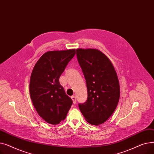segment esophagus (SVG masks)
Returning <instances> with one entry per match:
<instances>
[{"instance_id": "1", "label": "esophagus", "mask_w": 154, "mask_h": 154, "mask_svg": "<svg viewBox=\"0 0 154 154\" xmlns=\"http://www.w3.org/2000/svg\"><path fill=\"white\" fill-rule=\"evenodd\" d=\"M71 99H72V100L73 101V103H74V104L76 103V97L75 95H72L71 97Z\"/></svg>"}]
</instances>
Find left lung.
I'll list each match as a JSON object with an SVG mask.
<instances>
[{"mask_svg":"<svg viewBox=\"0 0 154 154\" xmlns=\"http://www.w3.org/2000/svg\"><path fill=\"white\" fill-rule=\"evenodd\" d=\"M77 60L84 75L88 97L79 104L87 122L98 125L114 112L120 98L116 71L107 57L98 49L77 48Z\"/></svg>","mask_w":154,"mask_h":154,"instance_id":"8db88e82","label":"left lung"}]
</instances>
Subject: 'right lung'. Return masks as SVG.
<instances>
[{"instance_id":"1","label":"right lung","mask_w":154,"mask_h":154,"mask_svg":"<svg viewBox=\"0 0 154 154\" xmlns=\"http://www.w3.org/2000/svg\"><path fill=\"white\" fill-rule=\"evenodd\" d=\"M75 54V48L47 52L32 70L30 98L38 114L50 124H58L66 119L72 104L60 84L59 78Z\"/></svg>"}]
</instances>
